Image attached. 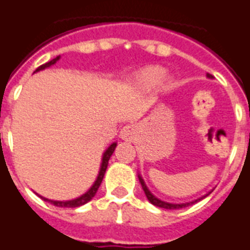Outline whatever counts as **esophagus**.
Returning <instances> with one entry per match:
<instances>
[{"label": "esophagus", "instance_id": "1", "mask_svg": "<svg viewBox=\"0 0 250 250\" xmlns=\"http://www.w3.org/2000/svg\"><path fill=\"white\" fill-rule=\"evenodd\" d=\"M134 134H136V132H134V127L133 125H125V127L121 129V138L125 141H132L134 138Z\"/></svg>", "mask_w": 250, "mask_h": 250}]
</instances>
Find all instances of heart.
Returning <instances> with one entry per match:
<instances>
[{
    "mask_svg": "<svg viewBox=\"0 0 250 250\" xmlns=\"http://www.w3.org/2000/svg\"><path fill=\"white\" fill-rule=\"evenodd\" d=\"M165 78V70L160 66H147L137 74L134 85L141 92H152L161 85Z\"/></svg>",
    "mask_w": 250,
    "mask_h": 250,
    "instance_id": "heart-1",
    "label": "heart"
}]
</instances>
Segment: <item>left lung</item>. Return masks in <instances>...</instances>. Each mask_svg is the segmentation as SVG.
Here are the masks:
<instances>
[{"label":"left lung","instance_id":"obj_1","mask_svg":"<svg viewBox=\"0 0 250 250\" xmlns=\"http://www.w3.org/2000/svg\"><path fill=\"white\" fill-rule=\"evenodd\" d=\"M208 78H212L211 74H208ZM138 180H140L141 185H142L143 191H145V194H146V196H147V199H148L149 203H151L152 205L158 206V208H164V209H170V210H173V209H182V208H186V206L192 205V204L197 203V201L203 200V199H205V197L208 196V195L211 194V191H210L209 194L204 195V196L199 197V199H196V200H195V201H190V203H185V204H171V203H166V201L160 200L158 197H156L155 195L152 194L151 191H149L148 188H147L146 184H145V181H143V179H142V177H141V175H138Z\"/></svg>","mask_w":250,"mask_h":250}]
</instances>
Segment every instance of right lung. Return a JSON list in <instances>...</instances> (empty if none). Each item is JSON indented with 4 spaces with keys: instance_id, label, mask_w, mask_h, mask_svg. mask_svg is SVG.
Returning a JSON list of instances; mask_svg holds the SVG:
<instances>
[{
    "instance_id": "right-lung-1",
    "label": "right lung",
    "mask_w": 250,
    "mask_h": 250,
    "mask_svg": "<svg viewBox=\"0 0 250 250\" xmlns=\"http://www.w3.org/2000/svg\"><path fill=\"white\" fill-rule=\"evenodd\" d=\"M60 59V56H56L55 59L50 60L49 62H46V64L41 65V66H39L36 70H35V73L36 71H40V70H44V69L49 68V66H51V65L55 64L58 60ZM117 147V143H112L109 147H108L107 149H105V152L103 153V158H102V164H101V170H99V173H98V177H97V180L94 181V184H93V186L90 188H89L88 191H86L85 194H83L82 196L77 197V199H73V200H68V201H56V200H49V199H46V197H42V196H39L42 199V200L45 201H49V203H51L53 205L55 206H60V208H78V206H82L84 205V204H86L88 201H90L93 199V197L95 196V194H97V191H98L99 186H101L102 181H103V177H104V173H105V170H107L108 167V161H109L110 156L113 155V152H114V149H116Z\"/></svg>"
}]
</instances>
